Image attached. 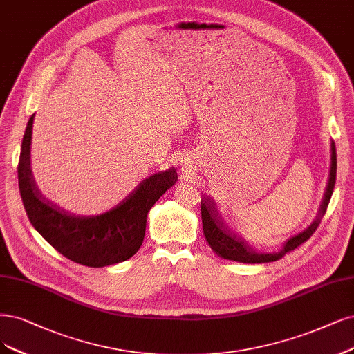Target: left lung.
<instances>
[{
	"label": "left lung",
	"mask_w": 354,
	"mask_h": 354,
	"mask_svg": "<svg viewBox=\"0 0 354 354\" xmlns=\"http://www.w3.org/2000/svg\"><path fill=\"white\" fill-rule=\"evenodd\" d=\"M335 175H337V153H335V144L331 141V167H330V175H328V184H326L324 198L319 207V212L317 218L313 220V223L304 230L302 233L296 234V236L290 238L287 242H284L283 250L280 252H272V254H263L258 252L248 242L238 236L236 233L232 232L223 220H221L218 210L216 207V203L210 198L203 195L201 200V218H203V230L204 236L210 245L212 250L221 258L236 261V263H245V264H263V263H272V261H277L281 257H284L287 252L296 250L297 246L306 242L313 232L317 230L319 226L321 220L326 212V207L331 200V195L335 185Z\"/></svg>",
	"instance_id": "1"
}]
</instances>
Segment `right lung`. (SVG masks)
<instances>
[{
	"label": "right lung",
	"mask_w": 354,
	"mask_h": 354,
	"mask_svg": "<svg viewBox=\"0 0 354 354\" xmlns=\"http://www.w3.org/2000/svg\"><path fill=\"white\" fill-rule=\"evenodd\" d=\"M33 116L26 127L17 166L19 189L32 226L65 258L86 267H106L133 257L142 243L150 208L172 187L176 170L169 169L140 182L112 210L99 216H75L45 198L30 166Z\"/></svg>",
	"instance_id": "obj_1"
}]
</instances>
